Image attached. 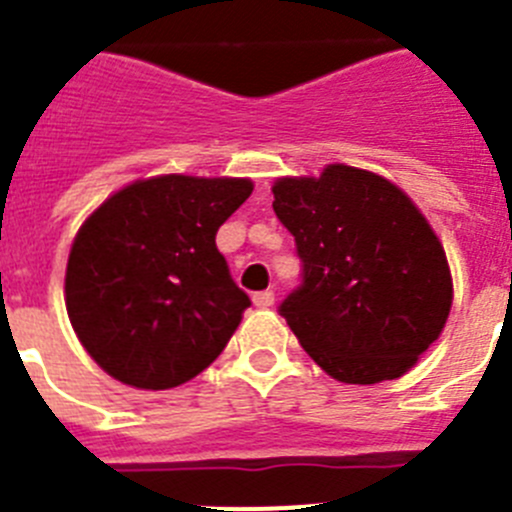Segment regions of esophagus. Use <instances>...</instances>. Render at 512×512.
<instances>
[{"instance_id":"34e87169","label":"esophagus","mask_w":512,"mask_h":512,"mask_svg":"<svg viewBox=\"0 0 512 512\" xmlns=\"http://www.w3.org/2000/svg\"><path fill=\"white\" fill-rule=\"evenodd\" d=\"M253 305L261 307V310H264V307H271V305H274V292H271V289L256 292V295H253Z\"/></svg>"}]
</instances>
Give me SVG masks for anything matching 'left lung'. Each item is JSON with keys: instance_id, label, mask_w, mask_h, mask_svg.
I'll return each mask as SVG.
<instances>
[{"instance_id": "1", "label": "left lung", "mask_w": 512, "mask_h": 512, "mask_svg": "<svg viewBox=\"0 0 512 512\" xmlns=\"http://www.w3.org/2000/svg\"><path fill=\"white\" fill-rule=\"evenodd\" d=\"M271 192L302 261L300 287L279 305L297 341L338 382L402 377L441 336L454 297L428 220L384 176L343 164Z\"/></svg>"}]
</instances>
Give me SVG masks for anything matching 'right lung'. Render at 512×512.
<instances>
[{"instance_id":"obj_1","label":"right lung","mask_w":512,"mask_h":512,"mask_svg":"<svg viewBox=\"0 0 512 512\" xmlns=\"http://www.w3.org/2000/svg\"><path fill=\"white\" fill-rule=\"evenodd\" d=\"M248 179L166 174L128 184L87 217L66 266L81 346L140 390L189 382L223 354L251 300L215 246Z\"/></svg>"}]
</instances>
